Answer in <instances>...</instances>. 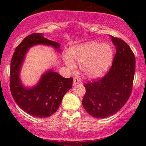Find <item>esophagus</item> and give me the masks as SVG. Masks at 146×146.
Returning <instances> with one entry per match:
<instances>
[{"mask_svg": "<svg viewBox=\"0 0 146 146\" xmlns=\"http://www.w3.org/2000/svg\"><path fill=\"white\" fill-rule=\"evenodd\" d=\"M81 80L79 78L74 77V84H81Z\"/></svg>", "mask_w": 146, "mask_h": 146, "instance_id": "obj_1", "label": "esophagus"}]
</instances>
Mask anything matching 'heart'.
<instances>
[{"instance_id": "heart-1", "label": "heart", "mask_w": 146, "mask_h": 146, "mask_svg": "<svg viewBox=\"0 0 146 146\" xmlns=\"http://www.w3.org/2000/svg\"><path fill=\"white\" fill-rule=\"evenodd\" d=\"M113 50L107 43L90 42L73 47L66 54L64 60L71 70L75 69L76 61L84 74L89 78H96L106 70L113 59Z\"/></svg>"}]
</instances>
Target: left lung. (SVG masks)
I'll list each match as a JSON object with an SVG mask.
<instances>
[{
	"label": "left lung",
	"instance_id": "8db88e82",
	"mask_svg": "<svg viewBox=\"0 0 146 146\" xmlns=\"http://www.w3.org/2000/svg\"><path fill=\"white\" fill-rule=\"evenodd\" d=\"M111 37L116 48L112 64L102 78L84 84L82 105L94 117L104 118L117 112L130 96L135 70V58L123 40Z\"/></svg>",
	"mask_w": 146,
	"mask_h": 146
}]
</instances>
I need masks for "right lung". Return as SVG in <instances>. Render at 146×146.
Masks as SVG:
<instances>
[{"label":"right lung","mask_w":146,"mask_h":146,"mask_svg":"<svg viewBox=\"0 0 146 146\" xmlns=\"http://www.w3.org/2000/svg\"><path fill=\"white\" fill-rule=\"evenodd\" d=\"M52 46L60 51V44L46 38L42 33H33L16 48L11 63L10 88L14 100L21 108L37 117H47L58 110L64 96L72 86V78H65L50 70L38 83L27 88L22 84L19 74L26 53L35 45Z\"/></svg>","instance_id":"add662e5"}]
</instances>
